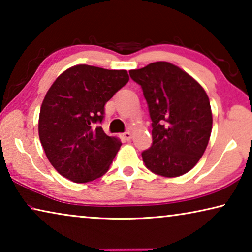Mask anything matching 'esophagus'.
Here are the masks:
<instances>
[{"mask_svg": "<svg viewBox=\"0 0 252 252\" xmlns=\"http://www.w3.org/2000/svg\"><path fill=\"white\" fill-rule=\"evenodd\" d=\"M123 139L125 141H130V139H132V133L130 132H126L123 134Z\"/></svg>", "mask_w": 252, "mask_h": 252, "instance_id": "obj_1", "label": "esophagus"}]
</instances>
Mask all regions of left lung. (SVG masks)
Returning <instances> with one entry per match:
<instances>
[{"mask_svg":"<svg viewBox=\"0 0 252 252\" xmlns=\"http://www.w3.org/2000/svg\"><path fill=\"white\" fill-rule=\"evenodd\" d=\"M130 78L142 87L153 120V144L142 153L155 174L174 178L198 163L212 130L210 99L187 72L168 62H155Z\"/></svg>","mask_w":252,"mask_h":252,"instance_id":"8db88e82","label":"left lung"}]
</instances>
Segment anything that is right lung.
Returning a JSON list of instances; mask_svg holds the SVG:
<instances>
[{"instance_id": "obj_1", "label": "right lung", "mask_w": 252, "mask_h": 252, "mask_svg": "<svg viewBox=\"0 0 252 252\" xmlns=\"http://www.w3.org/2000/svg\"><path fill=\"white\" fill-rule=\"evenodd\" d=\"M129 80L126 70L80 64L65 70L44 96L39 137L50 164L82 184L108 172L122 142L101 126L105 103Z\"/></svg>"}]
</instances>
